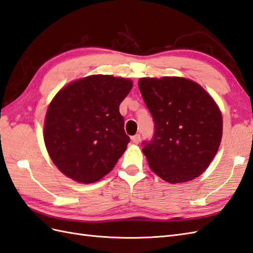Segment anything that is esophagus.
<instances>
[{
	"label": "esophagus",
	"instance_id": "34e87169",
	"mask_svg": "<svg viewBox=\"0 0 253 253\" xmlns=\"http://www.w3.org/2000/svg\"><path fill=\"white\" fill-rule=\"evenodd\" d=\"M131 140H132L133 143L138 144V143L140 142V141H141V136H140V134H134L133 137H131Z\"/></svg>",
	"mask_w": 253,
	"mask_h": 253
}]
</instances>
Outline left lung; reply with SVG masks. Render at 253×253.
<instances>
[{
    "instance_id": "8db88e82",
    "label": "left lung",
    "mask_w": 253,
    "mask_h": 253,
    "mask_svg": "<svg viewBox=\"0 0 253 253\" xmlns=\"http://www.w3.org/2000/svg\"><path fill=\"white\" fill-rule=\"evenodd\" d=\"M139 88L154 121V136L142 152L152 171L169 183L197 178L222 139V114L195 82L177 76L142 78Z\"/></svg>"
}]
</instances>
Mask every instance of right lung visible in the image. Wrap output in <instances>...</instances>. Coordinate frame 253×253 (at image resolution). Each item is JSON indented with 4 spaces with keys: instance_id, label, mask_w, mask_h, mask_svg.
<instances>
[{
    "instance_id": "right-lung-1",
    "label": "right lung",
    "mask_w": 253,
    "mask_h": 253,
    "mask_svg": "<svg viewBox=\"0 0 253 253\" xmlns=\"http://www.w3.org/2000/svg\"><path fill=\"white\" fill-rule=\"evenodd\" d=\"M131 87L128 79L90 75L70 83L52 99L46 112L44 141L63 174L93 183L113 169L130 141L120 104Z\"/></svg>"
}]
</instances>
